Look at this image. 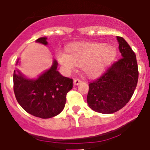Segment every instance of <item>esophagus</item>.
<instances>
[{
	"instance_id": "obj_1",
	"label": "esophagus",
	"mask_w": 150,
	"mask_h": 150,
	"mask_svg": "<svg viewBox=\"0 0 150 150\" xmlns=\"http://www.w3.org/2000/svg\"><path fill=\"white\" fill-rule=\"evenodd\" d=\"M81 82V80L79 79V78H75L74 80V85H78V84L80 83Z\"/></svg>"
}]
</instances>
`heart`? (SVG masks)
I'll list each match as a JSON object with an SVG mask.
<instances>
[{"label": "heart", "instance_id": "obj_1", "mask_svg": "<svg viewBox=\"0 0 150 150\" xmlns=\"http://www.w3.org/2000/svg\"><path fill=\"white\" fill-rule=\"evenodd\" d=\"M67 52L59 51L57 55L64 70L70 72L76 66L81 67L84 74L90 77L102 74L117 55L113 46L92 42L73 44L68 47Z\"/></svg>", "mask_w": 150, "mask_h": 150}]
</instances>
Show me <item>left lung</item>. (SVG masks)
<instances>
[{
  "mask_svg": "<svg viewBox=\"0 0 150 150\" xmlns=\"http://www.w3.org/2000/svg\"><path fill=\"white\" fill-rule=\"evenodd\" d=\"M117 39L122 58L89 83L86 98L93 110L105 114L117 112L126 106L136 90L139 76L136 54L123 38Z\"/></svg>",
  "mask_w": 150,
  "mask_h": 150,
  "instance_id": "obj_1",
  "label": "left lung"
}]
</instances>
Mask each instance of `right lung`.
Instances as JSON below:
<instances>
[{
	"mask_svg": "<svg viewBox=\"0 0 150 150\" xmlns=\"http://www.w3.org/2000/svg\"><path fill=\"white\" fill-rule=\"evenodd\" d=\"M36 41L47 44V38H38ZM57 68V62L54 60L51 67L37 80L27 79L19 70L13 71L15 97L26 112L34 117L48 119L64 110L67 93L73 88V79L62 76Z\"/></svg>",
	"mask_w": 150,
	"mask_h": 150,
	"instance_id": "add662e5",
	"label": "right lung"
}]
</instances>
